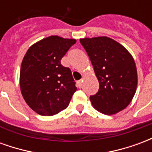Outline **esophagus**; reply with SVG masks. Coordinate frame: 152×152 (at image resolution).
Masks as SVG:
<instances>
[{
    "instance_id": "obj_1",
    "label": "esophagus",
    "mask_w": 152,
    "mask_h": 152,
    "mask_svg": "<svg viewBox=\"0 0 152 152\" xmlns=\"http://www.w3.org/2000/svg\"><path fill=\"white\" fill-rule=\"evenodd\" d=\"M76 83H77V86H78L79 88H80V87L82 86V80H78V81H77Z\"/></svg>"
}]
</instances>
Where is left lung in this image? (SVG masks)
<instances>
[{
	"label": "left lung",
	"mask_w": 152,
	"mask_h": 152,
	"mask_svg": "<svg viewBox=\"0 0 152 152\" xmlns=\"http://www.w3.org/2000/svg\"><path fill=\"white\" fill-rule=\"evenodd\" d=\"M99 80V89L90 96L93 107L101 113L113 115L124 110L134 98L137 84L133 57L112 38L80 39Z\"/></svg>",
	"instance_id": "obj_1"
}]
</instances>
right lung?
Masks as SVG:
<instances>
[{"label": "right lung", "instance_id": "obj_1", "mask_svg": "<svg viewBox=\"0 0 152 152\" xmlns=\"http://www.w3.org/2000/svg\"><path fill=\"white\" fill-rule=\"evenodd\" d=\"M75 39L51 36L33 44L27 51L20 69L22 95L30 107L41 115H53L69 105L76 82L61 59Z\"/></svg>", "mask_w": 152, "mask_h": 152}]
</instances>
